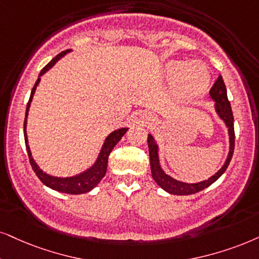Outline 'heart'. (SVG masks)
Here are the masks:
<instances>
[{"instance_id": "obj_1", "label": "heart", "mask_w": 259, "mask_h": 259, "mask_svg": "<svg viewBox=\"0 0 259 259\" xmlns=\"http://www.w3.org/2000/svg\"><path fill=\"white\" fill-rule=\"evenodd\" d=\"M165 70L171 80L178 78L177 91L179 96L186 99L202 96L210 82L208 69L199 62L171 61L166 64Z\"/></svg>"}]
</instances>
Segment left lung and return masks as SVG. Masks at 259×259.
I'll use <instances>...</instances> for the list:
<instances>
[{
  "label": "left lung",
  "mask_w": 259,
  "mask_h": 259,
  "mask_svg": "<svg viewBox=\"0 0 259 259\" xmlns=\"http://www.w3.org/2000/svg\"><path fill=\"white\" fill-rule=\"evenodd\" d=\"M210 98L215 101V110L219 114V117L224 120L226 125L228 127V135H230V152H228V156L224 166L215 173L214 176H211L208 181H203L196 184H188V183H183L177 181V179L172 178L168 175H166L162 171L161 166L159 162V155H158V146H156L155 141H154L152 135H148V148H149V160H150V169H152V177L155 181L160 188L167 191L168 194L172 195H192L196 192L202 191L205 188H208L209 185H211L212 183L217 182L220 177L224 175V172L227 169L228 165H230L232 156H233L234 152V118H233V112L231 109V103L227 98V90H226L224 78L220 75L215 81V83L212 84L210 92Z\"/></svg>",
  "instance_id": "obj_1"
}]
</instances>
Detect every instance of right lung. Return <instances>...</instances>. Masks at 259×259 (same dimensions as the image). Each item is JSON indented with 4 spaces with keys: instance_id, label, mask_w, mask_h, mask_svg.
Wrapping results in <instances>:
<instances>
[{
    "instance_id": "1",
    "label": "right lung",
    "mask_w": 259,
    "mask_h": 259,
    "mask_svg": "<svg viewBox=\"0 0 259 259\" xmlns=\"http://www.w3.org/2000/svg\"><path fill=\"white\" fill-rule=\"evenodd\" d=\"M71 50H65L62 51L61 54H58L56 57L52 58L51 62L45 65L42 68L40 73H39L38 80L35 81L33 88H32L31 97H29V100L27 103V107H26V116H25V122H24V135H25V143H26V149H27L29 163H31L32 168L35 172V175L42 184H45L49 188L56 190V191L64 192V194H70V195H80V194H86V192L91 191L92 189H94L96 186L99 184L101 179L104 178V176L106 175L107 169V161H109V155L110 153L112 152L114 146L119 142L120 139L124 136V134L127 132V127H122V129L114 130L113 133H111L109 136L106 137L105 142H104L103 148H101L99 156H98L96 163L92 166L91 168H88L87 171L83 173H80V175L69 177V178H58V177H52L47 175L45 172H42L40 168L38 167L37 163L34 162L33 158H32L31 150H29L28 147V140H27V134H26V124H27V116H28V110L29 106H31V101L33 99L34 92L37 90V86L39 84V81H40V76L44 75L47 71L50 69V68L54 67L56 64V62L60 60L61 57H63L65 54L70 52Z\"/></svg>"
}]
</instances>
